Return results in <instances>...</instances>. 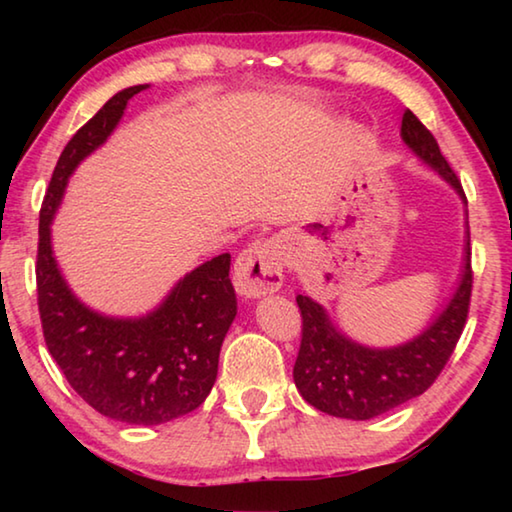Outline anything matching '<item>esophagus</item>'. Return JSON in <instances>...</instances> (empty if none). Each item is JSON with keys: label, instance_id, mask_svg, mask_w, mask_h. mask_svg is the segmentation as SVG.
Returning <instances> with one entry per match:
<instances>
[{"label": "esophagus", "instance_id": "esophagus-1", "mask_svg": "<svg viewBox=\"0 0 512 512\" xmlns=\"http://www.w3.org/2000/svg\"><path fill=\"white\" fill-rule=\"evenodd\" d=\"M235 289L244 298H262L282 287V250L273 239L255 241L235 262Z\"/></svg>", "mask_w": 512, "mask_h": 512}]
</instances>
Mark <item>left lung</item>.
Wrapping results in <instances>:
<instances>
[{
    "label": "left lung",
    "instance_id": "8db88e82",
    "mask_svg": "<svg viewBox=\"0 0 512 512\" xmlns=\"http://www.w3.org/2000/svg\"><path fill=\"white\" fill-rule=\"evenodd\" d=\"M402 140L424 164L438 171L467 205L461 180L440 153L436 137L411 110L402 117ZM470 255L467 230L463 271L452 300L422 334L395 348L354 343L334 327L323 305L300 293L296 302L302 316V341L293 366V381L300 395L327 415L370 420L427 391L463 334L472 296Z\"/></svg>",
    "mask_w": 512,
    "mask_h": 512
}]
</instances>
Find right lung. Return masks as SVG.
Wrapping results in <instances>:
<instances>
[{
    "label": "right lung",
    "mask_w": 512,
    "mask_h": 512,
    "mask_svg": "<svg viewBox=\"0 0 512 512\" xmlns=\"http://www.w3.org/2000/svg\"><path fill=\"white\" fill-rule=\"evenodd\" d=\"M146 88L117 92L60 153L40 210L36 280L42 334L69 386L106 418L151 427L192 413L212 391L237 316L230 255L196 266L146 316L112 318L74 296L51 250V221L69 176L115 131L128 99Z\"/></svg>",
    "instance_id": "1"
}]
</instances>
